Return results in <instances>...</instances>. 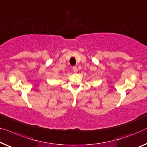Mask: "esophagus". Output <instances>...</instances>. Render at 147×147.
Listing matches in <instances>:
<instances>
[{
  "mask_svg": "<svg viewBox=\"0 0 147 147\" xmlns=\"http://www.w3.org/2000/svg\"><path fill=\"white\" fill-rule=\"evenodd\" d=\"M73 71L74 72H76V73H77V72H78V68H77V67H76V66L73 67Z\"/></svg>",
  "mask_w": 147,
  "mask_h": 147,
  "instance_id": "obj_1",
  "label": "esophagus"
}]
</instances>
